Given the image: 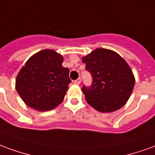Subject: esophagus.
I'll return each mask as SVG.
<instances>
[{"mask_svg": "<svg viewBox=\"0 0 155 155\" xmlns=\"http://www.w3.org/2000/svg\"><path fill=\"white\" fill-rule=\"evenodd\" d=\"M73 82L75 83V84H80V82H81V79L80 78H78L77 80H74Z\"/></svg>", "mask_w": 155, "mask_h": 155, "instance_id": "1", "label": "esophagus"}]
</instances>
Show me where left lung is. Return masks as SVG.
Listing matches in <instances>:
<instances>
[{
	"label": "left lung",
	"instance_id": "8db88e82",
	"mask_svg": "<svg viewBox=\"0 0 155 155\" xmlns=\"http://www.w3.org/2000/svg\"><path fill=\"white\" fill-rule=\"evenodd\" d=\"M92 83L82 85L87 103L100 112H112L125 105L135 86V77L128 64L116 52L97 48L82 57Z\"/></svg>",
	"mask_w": 155,
	"mask_h": 155
}]
</instances>
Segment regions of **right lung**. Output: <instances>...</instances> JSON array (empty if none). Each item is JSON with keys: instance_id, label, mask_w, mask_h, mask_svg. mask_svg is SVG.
I'll return each instance as SVG.
<instances>
[{"instance_id": "obj_1", "label": "right lung", "mask_w": 155, "mask_h": 155, "mask_svg": "<svg viewBox=\"0 0 155 155\" xmlns=\"http://www.w3.org/2000/svg\"><path fill=\"white\" fill-rule=\"evenodd\" d=\"M63 61V56L54 50L45 49L31 56L21 68L15 89L28 107L45 111L64 101L71 80Z\"/></svg>"}]
</instances>
